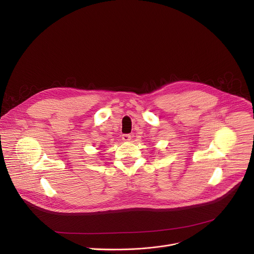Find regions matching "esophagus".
<instances>
[{
	"label": "esophagus",
	"instance_id": "obj_1",
	"mask_svg": "<svg viewBox=\"0 0 254 254\" xmlns=\"http://www.w3.org/2000/svg\"><path fill=\"white\" fill-rule=\"evenodd\" d=\"M122 139H123V141H125V142H128V141H130L131 136H130L129 133H125V134H123Z\"/></svg>",
	"mask_w": 254,
	"mask_h": 254
}]
</instances>
